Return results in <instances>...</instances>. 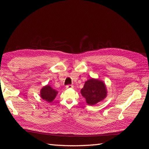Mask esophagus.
I'll return each instance as SVG.
<instances>
[{
  "label": "esophagus",
  "mask_w": 149,
  "mask_h": 149,
  "mask_svg": "<svg viewBox=\"0 0 149 149\" xmlns=\"http://www.w3.org/2000/svg\"><path fill=\"white\" fill-rule=\"evenodd\" d=\"M73 87V85H71V84H68V85H67L66 86V89H70V88H72Z\"/></svg>",
  "instance_id": "1"
}]
</instances>
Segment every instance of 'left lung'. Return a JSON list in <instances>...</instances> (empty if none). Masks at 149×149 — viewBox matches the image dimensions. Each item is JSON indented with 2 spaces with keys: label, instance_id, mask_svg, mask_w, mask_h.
<instances>
[{
  "label": "left lung",
  "instance_id": "1",
  "mask_svg": "<svg viewBox=\"0 0 149 149\" xmlns=\"http://www.w3.org/2000/svg\"><path fill=\"white\" fill-rule=\"evenodd\" d=\"M81 93L89 105H94L106 97L107 90L102 81L91 78L86 81Z\"/></svg>",
  "mask_w": 149,
  "mask_h": 149
}]
</instances>
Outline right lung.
Returning a JSON list of instances; mask_svg holds the SVG:
<instances>
[{"mask_svg":"<svg viewBox=\"0 0 149 149\" xmlns=\"http://www.w3.org/2000/svg\"><path fill=\"white\" fill-rule=\"evenodd\" d=\"M58 92L53 89L49 85L44 86L40 91V95L43 100L48 102H52L55 98Z\"/></svg>","mask_w":149,"mask_h":149,"instance_id":"add662e5","label":"right lung"}]
</instances>
